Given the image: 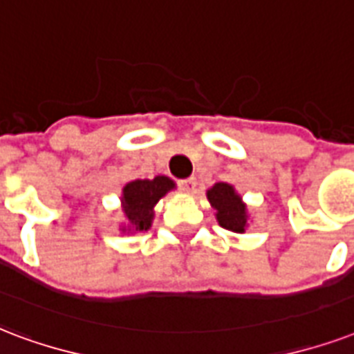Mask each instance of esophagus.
<instances>
[{
	"instance_id": "obj_1",
	"label": "esophagus",
	"mask_w": 354,
	"mask_h": 354,
	"mask_svg": "<svg viewBox=\"0 0 354 354\" xmlns=\"http://www.w3.org/2000/svg\"><path fill=\"white\" fill-rule=\"evenodd\" d=\"M178 185H180L182 191H185V193L191 195V193H195V189H196V178H185V180H180Z\"/></svg>"
}]
</instances>
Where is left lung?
<instances>
[{
	"label": "left lung",
	"mask_w": 354,
	"mask_h": 354,
	"mask_svg": "<svg viewBox=\"0 0 354 354\" xmlns=\"http://www.w3.org/2000/svg\"><path fill=\"white\" fill-rule=\"evenodd\" d=\"M207 201L212 202L215 207V217L219 221L223 228L236 234H243L247 228V206L241 201V196L237 195L236 189L230 183L219 182L215 183L212 189H207Z\"/></svg>",
	"instance_id": "8db88e82"
}]
</instances>
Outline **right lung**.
I'll use <instances>...</instances> for the list:
<instances>
[{
    "label": "right lung",
    "instance_id": "add662e5",
    "mask_svg": "<svg viewBox=\"0 0 354 354\" xmlns=\"http://www.w3.org/2000/svg\"><path fill=\"white\" fill-rule=\"evenodd\" d=\"M176 187L171 178L156 176L153 180H133L122 189V212L126 225L122 232H147L153 221V206L159 198Z\"/></svg>",
    "mask_w": 354,
    "mask_h": 354
}]
</instances>
